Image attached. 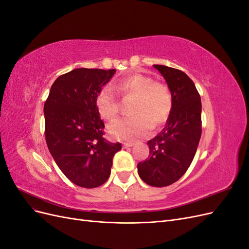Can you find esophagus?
Wrapping results in <instances>:
<instances>
[{
    "instance_id": "1",
    "label": "esophagus",
    "mask_w": 249,
    "mask_h": 249,
    "mask_svg": "<svg viewBox=\"0 0 249 249\" xmlns=\"http://www.w3.org/2000/svg\"><path fill=\"white\" fill-rule=\"evenodd\" d=\"M133 145H134L133 142H124V148L131 147V146H133Z\"/></svg>"
}]
</instances>
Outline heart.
Returning a JSON list of instances; mask_svg holds the SVG:
<instances>
[{
  "mask_svg": "<svg viewBox=\"0 0 249 249\" xmlns=\"http://www.w3.org/2000/svg\"><path fill=\"white\" fill-rule=\"evenodd\" d=\"M115 91L123 97L134 96L130 106L132 115L113 122L108 131L119 140H137L144 137L152 126L167 122L173 108L170 88L162 82L143 73H133L115 83ZM95 108L106 120L115 119L120 110L118 97L109 86H104L95 95Z\"/></svg>",
  "mask_w": 249,
  "mask_h": 249,
  "instance_id": "b5f03b06",
  "label": "heart"
}]
</instances>
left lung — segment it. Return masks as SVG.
Segmentation results:
<instances>
[{"mask_svg": "<svg viewBox=\"0 0 249 249\" xmlns=\"http://www.w3.org/2000/svg\"><path fill=\"white\" fill-rule=\"evenodd\" d=\"M154 66L171 90L173 108L166 126L147 142L149 158L137 167L143 182L165 187L182 178L193 161L201 136V101L193 81L184 71Z\"/></svg>", "mask_w": 249, "mask_h": 249, "instance_id": "8db88e82", "label": "left lung"}]
</instances>
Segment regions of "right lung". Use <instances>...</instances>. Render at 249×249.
<instances>
[{
  "label": "right lung",
  "instance_id": "right-lung-1",
  "mask_svg": "<svg viewBox=\"0 0 249 249\" xmlns=\"http://www.w3.org/2000/svg\"><path fill=\"white\" fill-rule=\"evenodd\" d=\"M115 70L76 69L61 74L44 103V136L52 157L74 185L95 188L109 178L119 142L104 138L95 95Z\"/></svg>",
  "mask_w": 249,
  "mask_h": 249
}]
</instances>
